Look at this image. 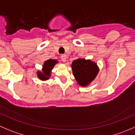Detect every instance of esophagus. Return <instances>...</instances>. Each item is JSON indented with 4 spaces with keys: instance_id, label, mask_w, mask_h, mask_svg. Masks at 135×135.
I'll return each mask as SVG.
<instances>
[{
    "instance_id": "obj_1",
    "label": "esophagus",
    "mask_w": 135,
    "mask_h": 135,
    "mask_svg": "<svg viewBox=\"0 0 135 135\" xmlns=\"http://www.w3.org/2000/svg\"><path fill=\"white\" fill-rule=\"evenodd\" d=\"M61 59L63 62H65L66 61V55H65V54H62L61 55Z\"/></svg>"
}]
</instances>
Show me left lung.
Masks as SVG:
<instances>
[{
  "instance_id": "8db88e82",
  "label": "left lung",
  "mask_w": 135,
  "mask_h": 135,
  "mask_svg": "<svg viewBox=\"0 0 135 135\" xmlns=\"http://www.w3.org/2000/svg\"><path fill=\"white\" fill-rule=\"evenodd\" d=\"M73 73L76 81L81 86H86L95 78L99 68L91 60L78 59L72 63Z\"/></svg>"
}]
</instances>
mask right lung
I'll return each instance as SVG.
<instances>
[{"mask_svg":"<svg viewBox=\"0 0 135 135\" xmlns=\"http://www.w3.org/2000/svg\"><path fill=\"white\" fill-rule=\"evenodd\" d=\"M57 61L54 59H49L45 61L44 64L43 65V69L42 72H38V77L42 80H46L50 78L51 70L55 66V64Z\"/></svg>","mask_w":135,"mask_h":135,"instance_id":"obj_1","label":"right lung"}]
</instances>
